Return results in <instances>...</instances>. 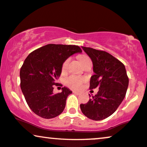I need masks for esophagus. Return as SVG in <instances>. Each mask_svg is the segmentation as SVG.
<instances>
[{
  "label": "esophagus",
  "instance_id": "34e87169",
  "mask_svg": "<svg viewBox=\"0 0 147 147\" xmlns=\"http://www.w3.org/2000/svg\"><path fill=\"white\" fill-rule=\"evenodd\" d=\"M72 92H73V93H75V94H77V95H79V94H80V93H79V91H72Z\"/></svg>",
  "mask_w": 147,
  "mask_h": 147
}]
</instances>
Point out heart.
I'll return each instance as SVG.
<instances>
[{
  "label": "heart",
  "instance_id": "heart-1",
  "mask_svg": "<svg viewBox=\"0 0 147 147\" xmlns=\"http://www.w3.org/2000/svg\"><path fill=\"white\" fill-rule=\"evenodd\" d=\"M89 58L87 56L85 55H83L80 57V60L82 62V64H84L86 60H89ZM70 58H68L67 59H66L64 60L63 64L62 65V70H66L68 68V65L69 64ZM85 81V78L83 77H77V76H75V75H70L69 77H68L67 78H66L65 80H64V83L67 86L72 88V89H79L81 87L82 85L84 82Z\"/></svg>",
  "mask_w": 147,
  "mask_h": 147
}]
</instances>
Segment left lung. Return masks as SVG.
<instances>
[{
    "label": "left lung",
    "instance_id": "left-lung-1",
    "mask_svg": "<svg viewBox=\"0 0 147 147\" xmlns=\"http://www.w3.org/2000/svg\"><path fill=\"white\" fill-rule=\"evenodd\" d=\"M82 48L91 59L95 72L91 77L89 88L98 87L99 91L80 107L88 118L102 120L113 114L121 104L126 96L129 79L125 66L110 54L87 47Z\"/></svg>",
    "mask_w": 147,
    "mask_h": 147
}]
</instances>
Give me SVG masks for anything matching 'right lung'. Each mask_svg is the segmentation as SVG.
<instances>
[{"mask_svg":"<svg viewBox=\"0 0 147 147\" xmlns=\"http://www.w3.org/2000/svg\"><path fill=\"white\" fill-rule=\"evenodd\" d=\"M75 45L48 44L27 56L20 70L21 89L27 105L36 114L50 119L60 115L72 91L62 87L54 94V86L62 72L64 60L75 53H81Z\"/></svg>","mask_w":147,"mask_h":147,"instance_id":"obj_1","label":"right lung"}]
</instances>
